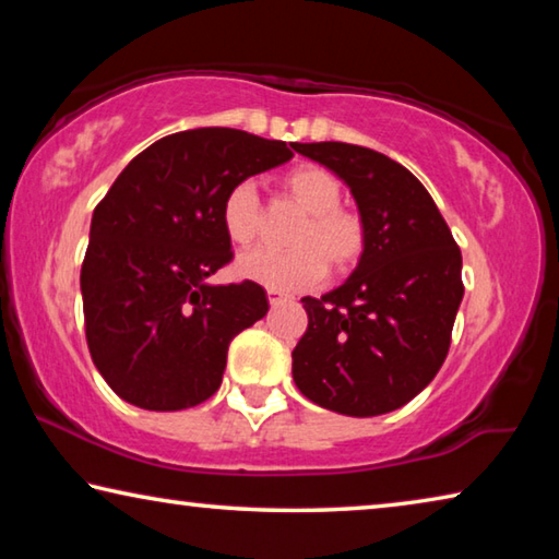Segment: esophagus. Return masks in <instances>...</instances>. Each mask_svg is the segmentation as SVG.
I'll use <instances>...</instances> for the list:
<instances>
[{
  "mask_svg": "<svg viewBox=\"0 0 559 559\" xmlns=\"http://www.w3.org/2000/svg\"><path fill=\"white\" fill-rule=\"evenodd\" d=\"M286 300H290L288 293H281V290L269 288V302H271V306H278V302H286Z\"/></svg>",
  "mask_w": 559,
  "mask_h": 559,
  "instance_id": "1",
  "label": "esophagus"
}]
</instances>
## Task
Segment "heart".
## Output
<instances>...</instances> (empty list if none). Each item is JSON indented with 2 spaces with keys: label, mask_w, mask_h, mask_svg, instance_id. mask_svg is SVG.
<instances>
[{
  "label": "heart",
  "mask_w": 559,
  "mask_h": 559,
  "mask_svg": "<svg viewBox=\"0 0 559 559\" xmlns=\"http://www.w3.org/2000/svg\"><path fill=\"white\" fill-rule=\"evenodd\" d=\"M283 194L290 197L306 219L293 234L296 249H253L236 261V273L273 290H302L325 278L328 263L337 273L353 271L367 246V226L343 202V185L325 167L298 165L281 177ZM219 219L236 246H251L263 229V210L251 182L226 189Z\"/></svg>",
  "instance_id": "heart-1"
}]
</instances>
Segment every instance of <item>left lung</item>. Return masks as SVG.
Listing matches in <instances>:
<instances>
[{
	"label": "left lung",
	"mask_w": 559,
	"mask_h": 559,
	"mask_svg": "<svg viewBox=\"0 0 559 559\" xmlns=\"http://www.w3.org/2000/svg\"><path fill=\"white\" fill-rule=\"evenodd\" d=\"M343 179L367 246L343 286L300 302L308 330L293 380L323 409L377 416L412 402L449 355L463 283L461 249L419 179L370 147L298 143Z\"/></svg>",
	"instance_id": "left-lung-1"
}]
</instances>
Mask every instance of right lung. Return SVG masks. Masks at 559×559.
<instances>
[{
    "label": "right lung",
    "instance_id": "obj_1",
    "mask_svg": "<svg viewBox=\"0 0 559 559\" xmlns=\"http://www.w3.org/2000/svg\"><path fill=\"white\" fill-rule=\"evenodd\" d=\"M293 150L231 128L175 132L103 197L81 293L93 365L120 400L177 412L219 390L231 340L269 310L259 283H206L234 259L219 206L231 185L288 163Z\"/></svg>",
    "mask_w": 559,
    "mask_h": 559
}]
</instances>
